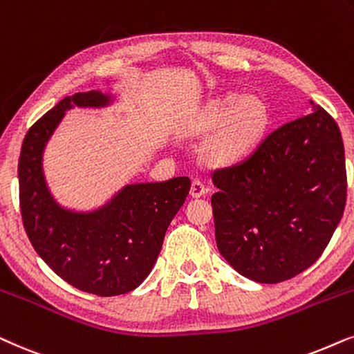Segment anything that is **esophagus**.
Wrapping results in <instances>:
<instances>
[{"mask_svg":"<svg viewBox=\"0 0 354 354\" xmlns=\"http://www.w3.org/2000/svg\"><path fill=\"white\" fill-rule=\"evenodd\" d=\"M207 191H209V189H207V186L201 180H197V178H196V180L192 181V186H191V196L192 197H202Z\"/></svg>","mask_w":354,"mask_h":354,"instance_id":"obj_1","label":"esophagus"}]
</instances>
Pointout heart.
Returning <instances> with one entry per match:
<instances>
[{
    "mask_svg": "<svg viewBox=\"0 0 354 354\" xmlns=\"http://www.w3.org/2000/svg\"><path fill=\"white\" fill-rule=\"evenodd\" d=\"M268 124V108L259 98L239 93L216 98L201 118V131L218 128L207 145V157L218 165L241 162L262 144Z\"/></svg>",
    "mask_w": 354,
    "mask_h": 354,
    "instance_id": "obj_1",
    "label": "heart"
}]
</instances>
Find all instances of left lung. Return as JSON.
<instances>
[{
	"label": "left lung",
	"mask_w": 354,
	"mask_h": 354,
	"mask_svg": "<svg viewBox=\"0 0 354 354\" xmlns=\"http://www.w3.org/2000/svg\"><path fill=\"white\" fill-rule=\"evenodd\" d=\"M268 134L246 160L212 174L216 248L257 283L290 280L320 257L346 204L345 149L324 108Z\"/></svg>",
	"instance_id": "left-lung-1"
}]
</instances>
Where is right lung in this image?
Returning <instances> with one entry per match:
<instances>
[{"mask_svg": "<svg viewBox=\"0 0 354 354\" xmlns=\"http://www.w3.org/2000/svg\"><path fill=\"white\" fill-rule=\"evenodd\" d=\"M115 103V93L102 91L63 98L29 129L19 157V201L32 246L56 275L97 296L129 293L147 279L168 225L191 189L189 178L178 176L126 185L91 210L56 201L46 183L44 153L66 111Z\"/></svg>", "mask_w": 354, "mask_h": 354, "instance_id": "obj_1", "label": "right lung"}]
</instances>
